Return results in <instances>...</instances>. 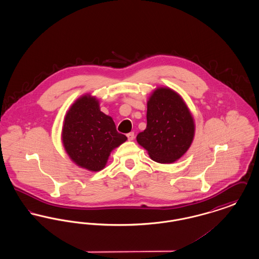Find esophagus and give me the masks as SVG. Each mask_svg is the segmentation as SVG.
I'll list each match as a JSON object with an SVG mask.
<instances>
[{
    "label": "esophagus",
    "instance_id": "1",
    "mask_svg": "<svg viewBox=\"0 0 259 259\" xmlns=\"http://www.w3.org/2000/svg\"><path fill=\"white\" fill-rule=\"evenodd\" d=\"M127 138H128V140H129V141H133V140H134V138H135L134 132H130V133H128V134H127Z\"/></svg>",
    "mask_w": 259,
    "mask_h": 259
}]
</instances>
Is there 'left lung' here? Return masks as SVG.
I'll list each match as a JSON object with an SVG mask.
<instances>
[{
    "instance_id": "obj_1",
    "label": "left lung",
    "mask_w": 259,
    "mask_h": 259,
    "mask_svg": "<svg viewBox=\"0 0 259 259\" xmlns=\"http://www.w3.org/2000/svg\"><path fill=\"white\" fill-rule=\"evenodd\" d=\"M193 118L183 99L169 88H157L148 102L147 128L137 136L152 160L172 163L189 148Z\"/></svg>"
}]
</instances>
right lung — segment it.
Masks as SVG:
<instances>
[{"label":"right lung","mask_w":259,"mask_h":259,"mask_svg":"<svg viewBox=\"0 0 259 259\" xmlns=\"http://www.w3.org/2000/svg\"><path fill=\"white\" fill-rule=\"evenodd\" d=\"M126 140L116 131L111 116L100 111L94 97L78 99L65 117L63 145L71 159L87 170H102L111 150Z\"/></svg>","instance_id":"right-lung-1"}]
</instances>
